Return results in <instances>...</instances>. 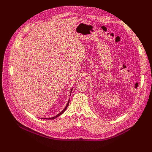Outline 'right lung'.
I'll return each instance as SVG.
<instances>
[{"label":"right lung","instance_id":"add662e5","mask_svg":"<svg viewBox=\"0 0 152 152\" xmlns=\"http://www.w3.org/2000/svg\"><path fill=\"white\" fill-rule=\"evenodd\" d=\"M72 90H73V88L71 89V91H70V95H71V93ZM69 99L68 100V103H67V104H66V107H65V108H64L61 111H60V113H59L57 115H56V116H53V117H52V118H41V119H55L56 118H57L58 116H60V115L64 112V111H65L66 110V108H67V107H68V105H69Z\"/></svg>","mask_w":152,"mask_h":152}]
</instances>
